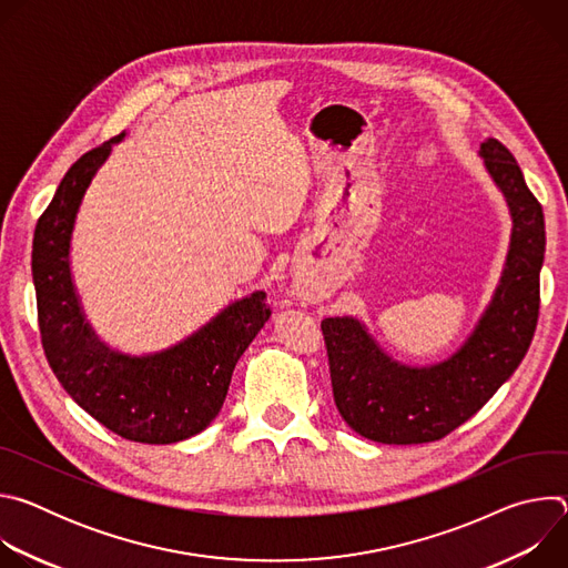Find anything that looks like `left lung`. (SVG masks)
<instances>
[{"instance_id": "8db88e82", "label": "left lung", "mask_w": 568, "mask_h": 568, "mask_svg": "<svg viewBox=\"0 0 568 568\" xmlns=\"http://www.w3.org/2000/svg\"><path fill=\"white\" fill-rule=\"evenodd\" d=\"M478 154L508 204L513 231L501 281L465 344L438 364L412 366L384 353L359 318L321 321L335 404L348 427L368 440H440L499 390L532 342L546 252L544 211L504 143L483 141Z\"/></svg>"}]
</instances>
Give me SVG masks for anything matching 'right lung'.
I'll list each match as a JSON object with an SVG mask.
<instances>
[{
	"instance_id": "obj_1",
	"label": "right lung",
	"mask_w": 568,
	"mask_h": 568,
	"mask_svg": "<svg viewBox=\"0 0 568 568\" xmlns=\"http://www.w3.org/2000/svg\"><path fill=\"white\" fill-rule=\"evenodd\" d=\"M125 132L85 152L62 178L33 237V285L47 362L62 388L121 438L171 445L204 432L220 414L233 368L265 326V292L220 310L180 344L128 355L99 339L71 276V235L80 202Z\"/></svg>"
}]
</instances>
